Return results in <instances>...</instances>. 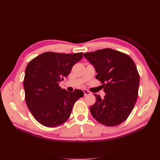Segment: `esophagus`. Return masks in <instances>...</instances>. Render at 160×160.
Here are the masks:
<instances>
[{"instance_id":"34e87169","label":"esophagus","mask_w":160,"mask_h":160,"mask_svg":"<svg viewBox=\"0 0 160 160\" xmlns=\"http://www.w3.org/2000/svg\"><path fill=\"white\" fill-rule=\"evenodd\" d=\"M83 92H84V95L85 96H86V95H90V91H88V90H84L83 91Z\"/></svg>"}]
</instances>
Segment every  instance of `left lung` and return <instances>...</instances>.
I'll list each match as a JSON object with an SVG mask.
<instances>
[{
    "label": "left lung",
    "instance_id": "obj_1",
    "mask_svg": "<svg viewBox=\"0 0 160 160\" xmlns=\"http://www.w3.org/2000/svg\"><path fill=\"white\" fill-rule=\"evenodd\" d=\"M95 67V78L103 83V99L94 94L95 103L90 107L95 120L113 127L127 119L138 95L139 75L136 65L128 55L111 49L84 53Z\"/></svg>",
    "mask_w": 160,
    "mask_h": 160
}]
</instances>
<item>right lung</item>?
Segmentation results:
<instances>
[{
	"mask_svg": "<svg viewBox=\"0 0 160 160\" xmlns=\"http://www.w3.org/2000/svg\"><path fill=\"white\" fill-rule=\"evenodd\" d=\"M82 57L83 52H45L28 63L23 81L25 100L31 114L41 125L53 128L65 123L75 103L83 96V91L69 92L59 85Z\"/></svg>",
	"mask_w": 160,
	"mask_h": 160,
	"instance_id": "add662e5",
	"label": "right lung"
}]
</instances>
